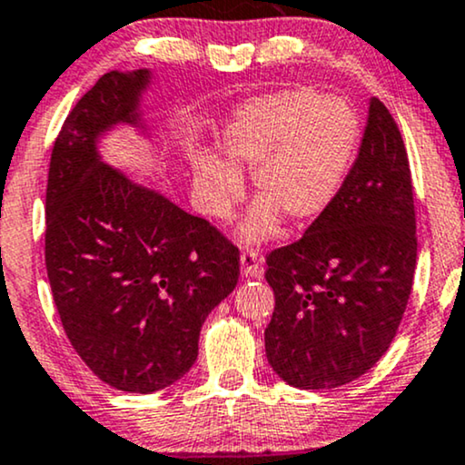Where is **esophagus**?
<instances>
[{"label":"esophagus","mask_w":465,"mask_h":465,"mask_svg":"<svg viewBox=\"0 0 465 465\" xmlns=\"http://www.w3.org/2000/svg\"><path fill=\"white\" fill-rule=\"evenodd\" d=\"M242 273L245 278H262V267H261V256L256 250H245L242 252Z\"/></svg>","instance_id":"1"}]
</instances>
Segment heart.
Here are the masks:
<instances>
[{
    "instance_id": "heart-1",
    "label": "heart",
    "mask_w": 465,
    "mask_h": 465,
    "mask_svg": "<svg viewBox=\"0 0 465 465\" xmlns=\"http://www.w3.org/2000/svg\"><path fill=\"white\" fill-rule=\"evenodd\" d=\"M360 120L341 96L308 85L282 88L237 105L220 131V153H189L193 187L206 215H231L243 192L239 170H252L259 203L239 226V239L273 237L280 215L308 223L328 211L351 168Z\"/></svg>"
}]
</instances>
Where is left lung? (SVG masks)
<instances>
[{"instance_id":"obj_1","label":"left lung","mask_w":465,"mask_h":465,"mask_svg":"<svg viewBox=\"0 0 465 465\" xmlns=\"http://www.w3.org/2000/svg\"><path fill=\"white\" fill-rule=\"evenodd\" d=\"M416 245L408 153L372 96L358 159L334 203L300 242L267 256L276 308L265 351L280 380L330 391L372 369L408 306Z\"/></svg>"}]
</instances>
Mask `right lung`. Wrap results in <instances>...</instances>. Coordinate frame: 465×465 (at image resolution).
Instances as JSON below:
<instances>
[{"label": "right lung", "instance_id": "1", "mask_svg": "<svg viewBox=\"0 0 465 465\" xmlns=\"http://www.w3.org/2000/svg\"><path fill=\"white\" fill-rule=\"evenodd\" d=\"M153 73L110 71L57 135L47 181L45 262L62 325L107 386L148 394L198 358L200 328L239 280V250L203 217L101 159L120 124L148 135Z\"/></svg>", "mask_w": 465, "mask_h": 465}]
</instances>
